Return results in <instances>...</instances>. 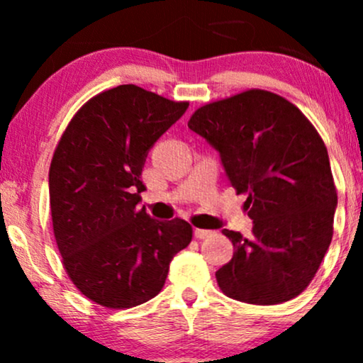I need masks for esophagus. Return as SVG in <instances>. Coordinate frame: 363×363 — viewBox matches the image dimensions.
Wrapping results in <instances>:
<instances>
[{"instance_id":"obj_1","label":"esophagus","mask_w":363,"mask_h":363,"mask_svg":"<svg viewBox=\"0 0 363 363\" xmlns=\"http://www.w3.org/2000/svg\"><path fill=\"white\" fill-rule=\"evenodd\" d=\"M211 235V230H205V228H194V237L196 239H206Z\"/></svg>"}]
</instances>
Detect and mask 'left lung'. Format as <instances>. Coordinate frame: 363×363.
<instances>
[{
  "label": "left lung",
  "instance_id": "8db88e82",
  "mask_svg": "<svg viewBox=\"0 0 363 363\" xmlns=\"http://www.w3.org/2000/svg\"><path fill=\"white\" fill-rule=\"evenodd\" d=\"M187 126L218 150L254 223L249 239L223 230L235 252L216 272L220 289L257 306L301 295L331 244L338 205L318 129L285 97L261 89L205 104Z\"/></svg>",
  "mask_w": 363,
  "mask_h": 363
}]
</instances>
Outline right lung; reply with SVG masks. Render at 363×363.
Masks as SVG:
<instances>
[{
    "label": "right lung",
    "mask_w": 363,
    "mask_h": 363,
    "mask_svg": "<svg viewBox=\"0 0 363 363\" xmlns=\"http://www.w3.org/2000/svg\"><path fill=\"white\" fill-rule=\"evenodd\" d=\"M187 106L119 85L83 104L57 141L49 167L54 237L69 280L99 306L129 309L155 297L193 239L186 220L162 222L138 206L148 150Z\"/></svg>",
    "instance_id": "right-lung-1"
}]
</instances>
